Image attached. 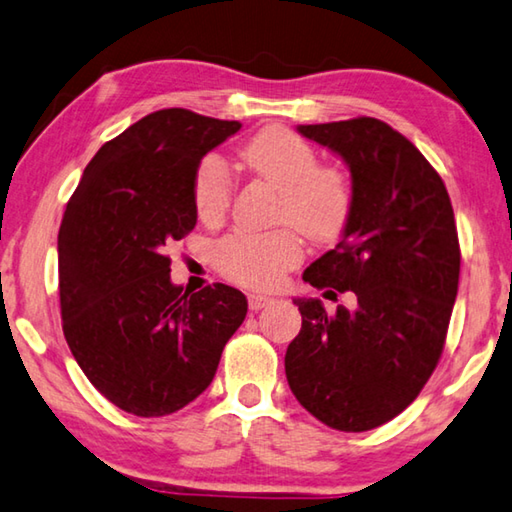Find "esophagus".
Listing matches in <instances>:
<instances>
[{
  "mask_svg": "<svg viewBox=\"0 0 512 512\" xmlns=\"http://www.w3.org/2000/svg\"><path fill=\"white\" fill-rule=\"evenodd\" d=\"M247 301H249V310H261V308H265L267 303H272L274 299L272 297H267V294H258V292H251V294H247Z\"/></svg>",
  "mask_w": 512,
  "mask_h": 512,
  "instance_id": "34e87169",
  "label": "esophagus"
}]
</instances>
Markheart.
I'll use <instances>...</instances> for the list:
<instances>
[{
	"label": "heart",
	"mask_w": 512,
	"mask_h": 512,
	"mask_svg": "<svg viewBox=\"0 0 512 512\" xmlns=\"http://www.w3.org/2000/svg\"><path fill=\"white\" fill-rule=\"evenodd\" d=\"M249 173L281 191L279 220L294 224L319 245L344 236L353 218L355 191L342 168L319 166V155L297 132L272 125L240 150ZM233 182L218 155H206L193 177V204L204 222L229 211ZM303 256V240L292 227L270 233H231L215 247V265L229 281L247 288H274Z\"/></svg>",
	"instance_id": "1"
}]
</instances>
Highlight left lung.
Listing matches in <instances>:
<instances>
[{
	"label": "left lung",
	"instance_id": "left-lung-1",
	"mask_svg": "<svg viewBox=\"0 0 512 512\" xmlns=\"http://www.w3.org/2000/svg\"><path fill=\"white\" fill-rule=\"evenodd\" d=\"M299 132L346 161L355 191L344 238L303 281L355 292L357 306L328 315L319 299L294 301L301 330L285 353V375L321 423L369 432L405 411L441 360L461 272L452 202L423 152L380 119Z\"/></svg>",
	"mask_w": 512,
	"mask_h": 512
}]
</instances>
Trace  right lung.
<instances>
[{
    "mask_svg": "<svg viewBox=\"0 0 512 512\" xmlns=\"http://www.w3.org/2000/svg\"><path fill=\"white\" fill-rule=\"evenodd\" d=\"M184 107L152 112L107 141L69 197L58 233L60 315L87 380L128 414H175L209 387L245 294L184 292L166 249L193 231V177L236 134Z\"/></svg>",
    "mask_w": 512,
    "mask_h": 512,
    "instance_id": "add662e5",
    "label": "right lung"
}]
</instances>
